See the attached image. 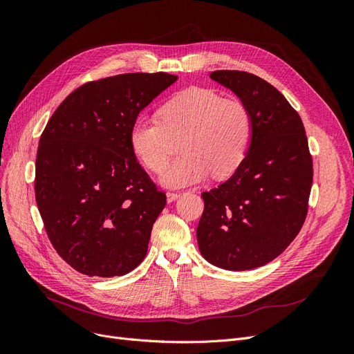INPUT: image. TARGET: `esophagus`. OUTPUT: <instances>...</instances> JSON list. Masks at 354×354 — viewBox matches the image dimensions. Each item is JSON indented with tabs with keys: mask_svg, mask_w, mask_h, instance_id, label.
Segmentation results:
<instances>
[{
	"mask_svg": "<svg viewBox=\"0 0 354 354\" xmlns=\"http://www.w3.org/2000/svg\"><path fill=\"white\" fill-rule=\"evenodd\" d=\"M180 196H181V195L177 194V192H167V201H168V203L177 201Z\"/></svg>",
	"mask_w": 354,
	"mask_h": 354,
	"instance_id": "obj_1",
	"label": "esophagus"
}]
</instances>
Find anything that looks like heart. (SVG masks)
<instances>
[{
  "mask_svg": "<svg viewBox=\"0 0 354 354\" xmlns=\"http://www.w3.org/2000/svg\"><path fill=\"white\" fill-rule=\"evenodd\" d=\"M181 138L184 155L160 177L167 187L201 183L209 173L227 177L250 151L252 116L242 100L223 99L216 90L190 87L160 106L156 118L137 116L130 128V147L138 162L152 173H162Z\"/></svg>",
  "mask_w": 354,
  "mask_h": 354,
  "instance_id": "obj_1",
  "label": "heart"
}]
</instances>
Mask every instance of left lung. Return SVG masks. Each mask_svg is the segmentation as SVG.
I'll use <instances>...</instances> for the list:
<instances>
[{"label":"left lung","instance_id":"8db88e82","mask_svg":"<svg viewBox=\"0 0 354 354\" xmlns=\"http://www.w3.org/2000/svg\"><path fill=\"white\" fill-rule=\"evenodd\" d=\"M252 116L250 151L233 176L203 192L199 251L226 270H250L281 255L301 230L313 160L301 118L272 84L243 71H216Z\"/></svg>","mask_w":354,"mask_h":354}]
</instances>
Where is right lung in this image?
<instances>
[{"label": "right lung", "instance_id": "obj_1", "mask_svg": "<svg viewBox=\"0 0 354 354\" xmlns=\"http://www.w3.org/2000/svg\"><path fill=\"white\" fill-rule=\"evenodd\" d=\"M176 75L122 73L81 85L39 138L35 199L51 245L87 276H122L143 261L167 196L138 164L130 128Z\"/></svg>", "mask_w": 354, "mask_h": 354}]
</instances>
